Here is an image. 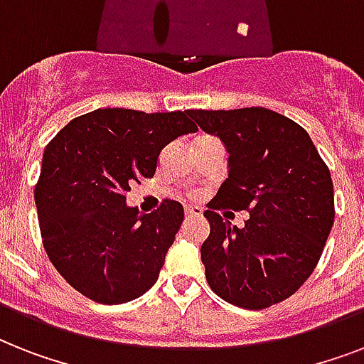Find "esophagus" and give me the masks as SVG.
Segmentation results:
<instances>
[{
    "label": "esophagus",
    "instance_id": "34e87169",
    "mask_svg": "<svg viewBox=\"0 0 364 364\" xmlns=\"http://www.w3.org/2000/svg\"><path fill=\"white\" fill-rule=\"evenodd\" d=\"M185 215H187V219L202 217V210H200V208H188V210H185Z\"/></svg>",
    "mask_w": 364,
    "mask_h": 364
}]
</instances>
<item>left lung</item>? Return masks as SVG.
<instances>
[{
	"mask_svg": "<svg viewBox=\"0 0 364 364\" xmlns=\"http://www.w3.org/2000/svg\"><path fill=\"white\" fill-rule=\"evenodd\" d=\"M228 153V177L211 209H247L243 229L208 210L202 262L211 291L245 310L289 299L319 262L334 223V191L308 132L264 107L191 109Z\"/></svg>",
	"mask_w": 364,
	"mask_h": 364,
	"instance_id": "obj_1",
	"label": "left lung"
}]
</instances>
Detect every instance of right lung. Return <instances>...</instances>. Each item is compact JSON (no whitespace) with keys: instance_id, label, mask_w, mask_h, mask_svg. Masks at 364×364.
<instances>
[{"instance_id":"right-lung-1","label":"right lung","mask_w":364,"mask_h":364,"mask_svg":"<svg viewBox=\"0 0 364 364\" xmlns=\"http://www.w3.org/2000/svg\"><path fill=\"white\" fill-rule=\"evenodd\" d=\"M196 130L185 111L107 107L73 119L48 143L37 215L48 259L71 287L100 304H122L156 283L185 211L164 200L141 215L126 193L154 176L168 143Z\"/></svg>"}]
</instances>
